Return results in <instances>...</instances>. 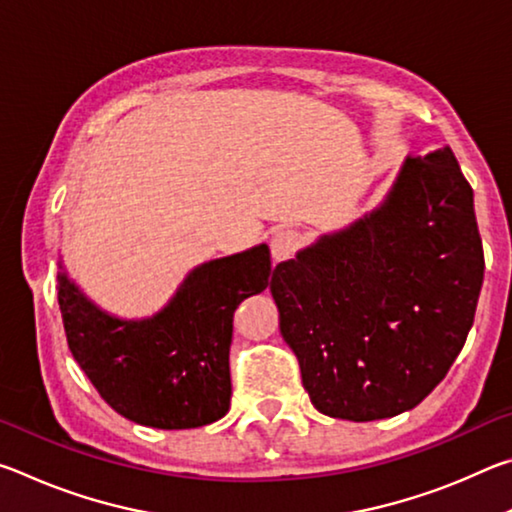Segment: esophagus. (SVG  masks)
<instances>
[{
	"label": "esophagus",
	"mask_w": 512,
	"mask_h": 512,
	"mask_svg": "<svg viewBox=\"0 0 512 512\" xmlns=\"http://www.w3.org/2000/svg\"><path fill=\"white\" fill-rule=\"evenodd\" d=\"M302 244V235L298 230H277L275 235L271 237V255L275 262H284L296 255V250Z\"/></svg>",
	"instance_id": "esophagus-1"
}]
</instances>
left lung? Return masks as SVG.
<instances>
[{"label": "left lung", "instance_id": "8db88e82", "mask_svg": "<svg viewBox=\"0 0 512 512\" xmlns=\"http://www.w3.org/2000/svg\"><path fill=\"white\" fill-rule=\"evenodd\" d=\"M483 266L452 149L406 158L379 210L273 271L280 332L311 404L352 422L418 406L463 350Z\"/></svg>", "mask_w": 512, "mask_h": 512}]
</instances>
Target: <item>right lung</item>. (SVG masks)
<instances>
[{"label":"right lung","instance_id":"right-lung-1","mask_svg":"<svg viewBox=\"0 0 512 512\" xmlns=\"http://www.w3.org/2000/svg\"><path fill=\"white\" fill-rule=\"evenodd\" d=\"M262 244L187 275L160 314L119 320L58 275L67 345L92 386L119 415L144 427L194 429L230 409L232 318L241 300L268 287Z\"/></svg>","mask_w":512,"mask_h":512}]
</instances>
